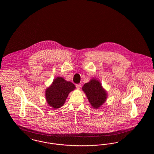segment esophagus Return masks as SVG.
Segmentation results:
<instances>
[{"instance_id":"34e87169","label":"esophagus","mask_w":154,"mask_h":154,"mask_svg":"<svg viewBox=\"0 0 154 154\" xmlns=\"http://www.w3.org/2000/svg\"><path fill=\"white\" fill-rule=\"evenodd\" d=\"M75 87H76V88H77L78 89H80L81 88L80 84H76Z\"/></svg>"}]
</instances>
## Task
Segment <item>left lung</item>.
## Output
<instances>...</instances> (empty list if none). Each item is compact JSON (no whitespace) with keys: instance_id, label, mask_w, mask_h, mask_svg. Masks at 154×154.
<instances>
[{"instance_id":"left-lung-1","label":"left lung","mask_w":154,"mask_h":154,"mask_svg":"<svg viewBox=\"0 0 154 154\" xmlns=\"http://www.w3.org/2000/svg\"><path fill=\"white\" fill-rule=\"evenodd\" d=\"M88 101L94 109H99L106 102L107 98V91L104 89L101 82L96 79H92L85 83L82 88Z\"/></svg>"}]
</instances>
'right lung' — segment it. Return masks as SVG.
Listing matches in <instances>:
<instances>
[{
	"instance_id": "obj_1",
	"label": "right lung",
	"mask_w": 154,
	"mask_h": 154,
	"mask_svg": "<svg viewBox=\"0 0 154 154\" xmlns=\"http://www.w3.org/2000/svg\"><path fill=\"white\" fill-rule=\"evenodd\" d=\"M75 89L72 82L67 81L63 77H57L45 89L46 101L53 109H59L64 104L69 93Z\"/></svg>"
}]
</instances>
